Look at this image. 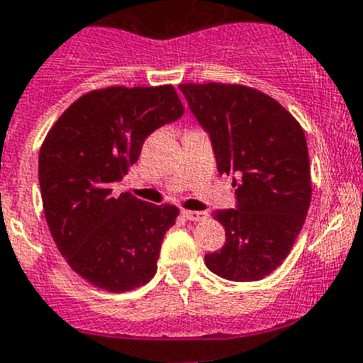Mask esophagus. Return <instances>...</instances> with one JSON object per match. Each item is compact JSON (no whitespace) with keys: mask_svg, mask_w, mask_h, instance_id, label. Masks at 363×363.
<instances>
[{"mask_svg":"<svg viewBox=\"0 0 363 363\" xmlns=\"http://www.w3.org/2000/svg\"><path fill=\"white\" fill-rule=\"evenodd\" d=\"M182 216L189 221H203L207 218L206 213H200V211H182Z\"/></svg>","mask_w":363,"mask_h":363,"instance_id":"obj_1","label":"esophagus"}]
</instances>
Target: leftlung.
Returning a JSON list of instances; mask_svg holds the SVG:
<instances>
[{"label": "left lung", "instance_id": "left-lung-1", "mask_svg": "<svg viewBox=\"0 0 363 363\" xmlns=\"http://www.w3.org/2000/svg\"><path fill=\"white\" fill-rule=\"evenodd\" d=\"M213 142L218 172L238 181V209L214 211L225 245L206 266L234 282H255L289 255L312 199L311 160L300 122L246 84H179Z\"/></svg>", "mask_w": 363, "mask_h": 363}]
</instances>
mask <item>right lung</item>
<instances>
[{
    "instance_id": "obj_1",
    "label": "right lung",
    "mask_w": 363,
    "mask_h": 363,
    "mask_svg": "<svg viewBox=\"0 0 363 363\" xmlns=\"http://www.w3.org/2000/svg\"><path fill=\"white\" fill-rule=\"evenodd\" d=\"M184 113L172 84L108 86L74 101L38 154L45 221L67 264L110 293L145 286L179 209L154 206L111 184L128 175L157 128Z\"/></svg>"
}]
</instances>
